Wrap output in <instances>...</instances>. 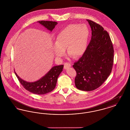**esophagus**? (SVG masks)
<instances>
[{"label": "esophagus", "mask_w": 130, "mask_h": 130, "mask_svg": "<svg viewBox=\"0 0 130 130\" xmlns=\"http://www.w3.org/2000/svg\"><path fill=\"white\" fill-rule=\"evenodd\" d=\"M70 67H71V64L70 63L65 62V63H64V69H66L69 68Z\"/></svg>", "instance_id": "1"}]
</instances>
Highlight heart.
<instances>
[{
	"label": "heart",
	"instance_id": "1",
	"mask_svg": "<svg viewBox=\"0 0 130 130\" xmlns=\"http://www.w3.org/2000/svg\"><path fill=\"white\" fill-rule=\"evenodd\" d=\"M89 31L83 24L68 25L57 34L56 43L53 46V52L57 57H61L67 48L69 56L77 58L82 56L87 48Z\"/></svg>",
	"mask_w": 130,
	"mask_h": 130
}]
</instances>
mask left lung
I'll use <instances>...</instances> for the list:
<instances>
[{"label":"left lung","mask_w":130,"mask_h":130,"mask_svg":"<svg viewBox=\"0 0 130 130\" xmlns=\"http://www.w3.org/2000/svg\"><path fill=\"white\" fill-rule=\"evenodd\" d=\"M87 21L92 29L91 40L83 56L73 66L76 72V87L91 91L100 86L111 74L114 50L108 32L92 20Z\"/></svg>","instance_id":"obj_1"}]
</instances>
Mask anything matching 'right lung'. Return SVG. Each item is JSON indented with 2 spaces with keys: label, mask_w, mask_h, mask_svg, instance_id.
<instances>
[{
  "label": "right lung",
  "mask_w": 130,
  "mask_h": 130,
  "mask_svg": "<svg viewBox=\"0 0 130 130\" xmlns=\"http://www.w3.org/2000/svg\"><path fill=\"white\" fill-rule=\"evenodd\" d=\"M40 24L44 26L48 30L52 31L57 23L51 21H39ZM63 65L56 66L52 68L47 74L39 80L34 82H29L21 79L14 72L20 84L26 90L31 93L37 94H44L51 92L56 87L58 77L63 68Z\"/></svg>",
  "instance_id": "right-lung-1"
}]
</instances>
